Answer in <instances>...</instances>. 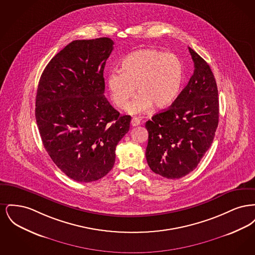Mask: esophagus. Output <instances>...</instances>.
<instances>
[{
	"label": "esophagus",
	"mask_w": 255,
	"mask_h": 255,
	"mask_svg": "<svg viewBox=\"0 0 255 255\" xmlns=\"http://www.w3.org/2000/svg\"><path fill=\"white\" fill-rule=\"evenodd\" d=\"M131 124H132V126H137V125L140 124V120L136 117H133L132 121H131Z\"/></svg>",
	"instance_id": "1"
}]
</instances>
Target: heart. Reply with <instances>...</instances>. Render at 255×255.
<instances>
[{"label": "heart", "instance_id": "heart-1", "mask_svg": "<svg viewBox=\"0 0 255 255\" xmlns=\"http://www.w3.org/2000/svg\"><path fill=\"white\" fill-rule=\"evenodd\" d=\"M183 79L182 63L174 53L157 49L136 50L122 62L121 72L109 73L110 95L117 107L124 109L134 92L138 94L129 105L130 114L144 113L153 105L164 108L177 98Z\"/></svg>", "mask_w": 255, "mask_h": 255}]
</instances>
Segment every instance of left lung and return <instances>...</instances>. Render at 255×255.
I'll use <instances>...</instances> for the list:
<instances>
[{
    "instance_id": "1",
    "label": "left lung",
    "mask_w": 255,
    "mask_h": 255,
    "mask_svg": "<svg viewBox=\"0 0 255 255\" xmlns=\"http://www.w3.org/2000/svg\"><path fill=\"white\" fill-rule=\"evenodd\" d=\"M194 73L169 108L146 122L145 156L153 172L180 179L197 167L211 145L219 122L218 89L209 65L188 48Z\"/></svg>"
}]
</instances>
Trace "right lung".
Returning a JSON list of instances; mask_svg holds the SVG:
<instances>
[{
    "label": "right lung",
    "mask_w": 255,
    "mask_h": 255,
    "mask_svg": "<svg viewBox=\"0 0 255 255\" xmlns=\"http://www.w3.org/2000/svg\"><path fill=\"white\" fill-rule=\"evenodd\" d=\"M113 45L107 37L73 41L49 61L38 84L35 118L43 144L76 182L107 175L130 128L131 117L121 116L104 96Z\"/></svg>",
    "instance_id": "obj_1"
}]
</instances>
